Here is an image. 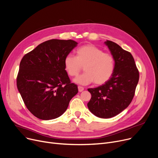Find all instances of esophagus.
Wrapping results in <instances>:
<instances>
[{
  "label": "esophagus",
  "instance_id": "esophagus-1",
  "mask_svg": "<svg viewBox=\"0 0 158 158\" xmlns=\"http://www.w3.org/2000/svg\"><path fill=\"white\" fill-rule=\"evenodd\" d=\"M78 90H79V92H82V91L84 90V88L82 87V86H78Z\"/></svg>",
  "mask_w": 158,
  "mask_h": 158
}]
</instances>
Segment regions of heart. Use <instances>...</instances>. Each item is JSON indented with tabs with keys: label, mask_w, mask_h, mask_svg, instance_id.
<instances>
[{
	"label": "heart",
	"mask_w": 158,
	"mask_h": 158,
	"mask_svg": "<svg viewBox=\"0 0 158 158\" xmlns=\"http://www.w3.org/2000/svg\"><path fill=\"white\" fill-rule=\"evenodd\" d=\"M64 69L70 77H77L84 66L85 72L74 81L86 85L94 82L97 85L105 84L113 76L115 70L113 55L104 52L102 50L92 44L79 47L76 56H66L64 60Z\"/></svg>",
	"instance_id": "b5f03b06"
}]
</instances>
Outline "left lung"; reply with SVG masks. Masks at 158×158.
Segmentation results:
<instances>
[{"label": "left lung", "mask_w": 158, "mask_h": 158, "mask_svg": "<svg viewBox=\"0 0 158 158\" xmlns=\"http://www.w3.org/2000/svg\"><path fill=\"white\" fill-rule=\"evenodd\" d=\"M115 60V70L112 77L105 84L88 88L92 95L88 107L99 118H110L125 110L133 98L139 81V71L132 54L117 44L107 40Z\"/></svg>", "instance_id": "left-lung-1"}]
</instances>
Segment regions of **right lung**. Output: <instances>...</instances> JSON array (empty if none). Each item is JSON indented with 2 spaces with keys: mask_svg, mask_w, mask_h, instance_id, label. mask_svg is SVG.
I'll return each instance as SVG.
<instances>
[{
  "mask_svg": "<svg viewBox=\"0 0 158 158\" xmlns=\"http://www.w3.org/2000/svg\"><path fill=\"white\" fill-rule=\"evenodd\" d=\"M77 44L72 40H49L22 57L16 86L27 108L38 118L60 117L78 93L64 65L65 57Z\"/></svg>",
  "mask_w": 158,
  "mask_h": 158,
  "instance_id": "obj_1",
  "label": "right lung"
}]
</instances>
